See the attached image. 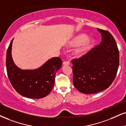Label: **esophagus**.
<instances>
[{"mask_svg":"<svg viewBox=\"0 0 126 126\" xmlns=\"http://www.w3.org/2000/svg\"><path fill=\"white\" fill-rule=\"evenodd\" d=\"M63 65H70V63L69 61H65L63 63Z\"/></svg>","mask_w":126,"mask_h":126,"instance_id":"obj_1","label":"esophagus"}]
</instances>
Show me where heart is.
<instances>
[{
    "label": "heart",
    "instance_id": "heart-1",
    "mask_svg": "<svg viewBox=\"0 0 126 126\" xmlns=\"http://www.w3.org/2000/svg\"><path fill=\"white\" fill-rule=\"evenodd\" d=\"M94 44V40L88 38L86 35L80 34L73 37L67 43L69 47H76L73 51V55L76 58H80L85 55Z\"/></svg>",
    "mask_w": 126,
    "mask_h": 126
}]
</instances>
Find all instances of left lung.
I'll return each instance as SVG.
<instances>
[{
  "instance_id": "left-lung-1",
  "label": "left lung",
  "mask_w": 126,
  "mask_h": 126,
  "mask_svg": "<svg viewBox=\"0 0 126 126\" xmlns=\"http://www.w3.org/2000/svg\"><path fill=\"white\" fill-rule=\"evenodd\" d=\"M102 42L86 55L73 60V83L84 94L105 90L115 78L119 66V52L113 37L108 31L97 29Z\"/></svg>"
}]
</instances>
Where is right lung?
<instances>
[{"label":"right lung","instance_id":"obj_1","mask_svg":"<svg viewBox=\"0 0 126 126\" xmlns=\"http://www.w3.org/2000/svg\"><path fill=\"white\" fill-rule=\"evenodd\" d=\"M12 40L6 54V69L11 84L21 96L30 99L46 97L53 88L56 72L62 66V60L53 57L34 69H23L14 63Z\"/></svg>","mask_w":126,"mask_h":126}]
</instances>
